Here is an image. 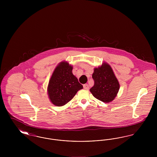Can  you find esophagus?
<instances>
[{"mask_svg": "<svg viewBox=\"0 0 157 157\" xmlns=\"http://www.w3.org/2000/svg\"><path fill=\"white\" fill-rule=\"evenodd\" d=\"M83 86V88H84L85 90H89V88H89V85H88V84H86H86H84Z\"/></svg>", "mask_w": 157, "mask_h": 157, "instance_id": "esophagus-1", "label": "esophagus"}]
</instances>
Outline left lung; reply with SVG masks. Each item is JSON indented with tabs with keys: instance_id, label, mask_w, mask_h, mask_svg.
<instances>
[{
	"instance_id": "left-lung-1",
	"label": "left lung",
	"mask_w": 157,
	"mask_h": 157,
	"mask_svg": "<svg viewBox=\"0 0 157 157\" xmlns=\"http://www.w3.org/2000/svg\"><path fill=\"white\" fill-rule=\"evenodd\" d=\"M92 78L94 85L90 92L93 96L104 102H112L117 97L120 86L111 67L104 62L101 67L94 68Z\"/></svg>"
}]
</instances>
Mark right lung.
<instances>
[{
  "label": "right lung",
  "mask_w": 157,
  "mask_h": 157,
  "mask_svg": "<svg viewBox=\"0 0 157 157\" xmlns=\"http://www.w3.org/2000/svg\"><path fill=\"white\" fill-rule=\"evenodd\" d=\"M73 67L62 61L55 67L48 86V94L51 102L58 106L67 104L83 86L72 74Z\"/></svg>",
  "instance_id": "obj_1"
}]
</instances>
